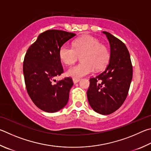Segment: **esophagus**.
Masks as SVG:
<instances>
[{"mask_svg": "<svg viewBox=\"0 0 151 151\" xmlns=\"http://www.w3.org/2000/svg\"><path fill=\"white\" fill-rule=\"evenodd\" d=\"M80 81V80L79 79H73V83H77L78 82Z\"/></svg>", "mask_w": 151, "mask_h": 151, "instance_id": "34e87169", "label": "esophagus"}]
</instances>
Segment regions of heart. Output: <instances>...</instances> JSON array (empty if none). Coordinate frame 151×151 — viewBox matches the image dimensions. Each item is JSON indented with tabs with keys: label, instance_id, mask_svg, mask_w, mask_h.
I'll return each instance as SVG.
<instances>
[{
	"label": "heart",
	"instance_id": "b5f03b06",
	"mask_svg": "<svg viewBox=\"0 0 151 151\" xmlns=\"http://www.w3.org/2000/svg\"><path fill=\"white\" fill-rule=\"evenodd\" d=\"M60 59L65 65H70L80 56L81 63L68 69L66 76L73 79H80L95 70L104 69L109 62L110 54L107 47L101 44L99 40L86 35L76 39L73 47L63 44L58 52Z\"/></svg>",
	"mask_w": 151,
	"mask_h": 151
}]
</instances>
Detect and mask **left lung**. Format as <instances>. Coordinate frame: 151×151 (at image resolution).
Returning a JSON list of instances; mask_svg holds the SVG:
<instances>
[{"instance_id": "obj_1", "label": "left lung", "mask_w": 151, "mask_h": 151, "mask_svg": "<svg viewBox=\"0 0 151 151\" xmlns=\"http://www.w3.org/2000/svg\"><path fill=\"white\" fill-rule=\"evenodd\" d=\"M103 33L109 42V62L102 73L89 80L87 96L95 111L109 115L117 110L127 98L133 78V67L125 44L107 32Z\"/></svg>"}]
</instances>
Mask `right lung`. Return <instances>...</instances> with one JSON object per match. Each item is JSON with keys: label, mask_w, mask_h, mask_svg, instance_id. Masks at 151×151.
I'll use <instances>...</instances> for the list:
<instances>
[{"label": "right lung", "mask_w": 151, "mask_h": 151, "mask_svg": "<svg viewBox=\"0 0 151 151\" xmlns=\"http://www.w3.org/2000/svg\"><path fill=\"white\" fill-rule=\"evenodd\" d=\"M76 34L58 30L42 33L27 50L23 63L26 90L34 104L47 113H55L68 104L72 80L56 81L63 72L58 52L60 47Z\"/></svg>", "instance_id": "1"}]
</instances>
